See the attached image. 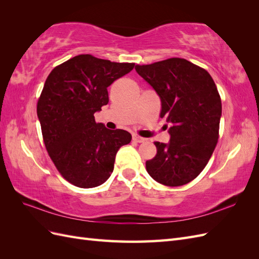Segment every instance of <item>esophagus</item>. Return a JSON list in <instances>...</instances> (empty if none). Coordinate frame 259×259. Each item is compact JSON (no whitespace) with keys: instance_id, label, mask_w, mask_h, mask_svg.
<instances>
[{"instance_id":"1","label":"esophagus","mask_w":259,"mask_h":259,"mask_svg":"<svg viewBox=\"0 0 259 259\" xmlns=\"http://www.w3.org/2000/svg\"><path fill=\"white\" fill-rule=\"evenodd\" d=\"M133 139L135 140V142H137V143H144L145 142V138H143V137H140V136H138V135H133Z\"/></svg>"}]
</instances>
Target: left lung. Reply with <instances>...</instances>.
<instances>
[{"label":"left lung","mask_w":259,"mask_h":259,"mask_svg":"<svg viewBox=\"0 0 259 259\" xmlns=\"http://www.w3.org/2000/svg\"><path fill=\"white\" fill-rule=\"evenodd\" d=\"M135 69L160 96V116L171 123L169 143L154 142L156 154L146 162L147 171L168 187L190 183L204 169L218 142L222 99L215 82L205 69L184 58Z\"/></svg>","instance_id":"obj_1"}]
</instances>
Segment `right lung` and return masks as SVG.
<instances>
[{
    "label": "right lung",
    "instance_id": "add662e5",
    "mask_svg": "<svg viewBox=\"0 0 259 259\" xmlns=\"http://www.w3.org/2000/svg\"><path fill=\"white\" fill-rule=\"evenodd\" d=\"M134 66L82 54L55 67L46 79L37 117L50 158L70 184H104L112 174L117 150L131 143L128 132L106 128L94 113L108 104V86Z\"/></svg>",
    "mask_w": 259,
    "mask_h": 259
}]
</instances>
